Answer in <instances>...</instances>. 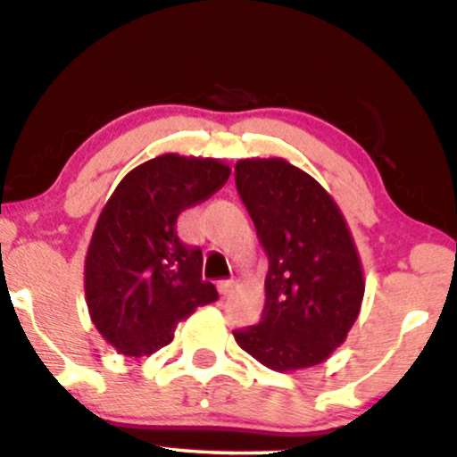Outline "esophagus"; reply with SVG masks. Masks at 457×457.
<instances>
[{"instance_id": "esophagus-1", "label": "esophagus", "mask_w": 457, "mask_h": 457, "mask_svg": "<svg viewBox=\"0 0 457 457\" xmlns=\"http://www.w3.org/2000/svg\"><path fill=\"white\" fill-rule=\"evenodd\" d=\"M217 288H219V293H221L223 297L229 295V293H232V288H234V280H219Z\"/></svg>"}]
</instances>
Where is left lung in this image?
Returning a JSON list of instances; mask_svg holds the SVG:
<instances>
[{"instance_id":"1","label":"left lung","mask_w":457,"mask_h":457,"mask_svg":"<svg viewBox=\"0 0 457 457\" xmlns=\"http://www.w3.org/2000/svg\"><path fill=\"white\" fill-rule=\"evenodd\" d=\"M234 175L270 262L262 320L236 328V342L271 371L319 365L344 344L365 295L342 211L282 158L240 160Z\"/></svg>"}]
</instances>
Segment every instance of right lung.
I'll return each mask as SVG.
<instances>
[{
    "label": "right lung",
    "mask_w": 457,
    "mask_h": 457,
    "mask_svg": "<svg viewBox=\"0 0 457 457\" xmlns=\"http://www.w3.org/2000/svg\"><path fill=\"white\" fill-rule=\"evenodd\" d=\"M215 158L164 154L132 169L101 211L84 265V291L99 333L126 356L154 354L175 327L219 299L202 280V251L183 245L177 219L225 186Z\"/></svg>",
    "instance_id": "obj_1"
}]
</instances>
